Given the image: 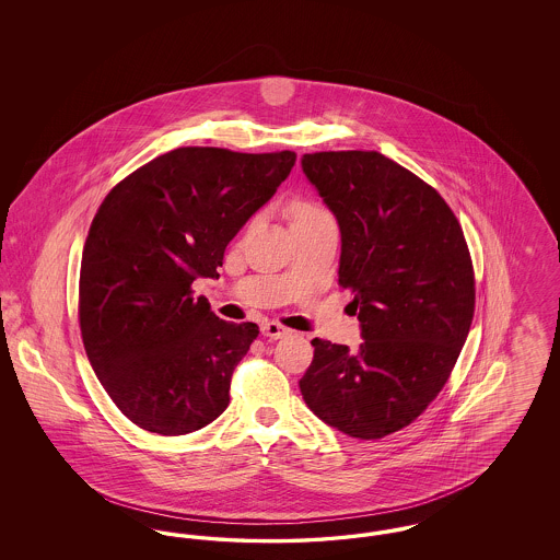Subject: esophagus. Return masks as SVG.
<instances>
[{
    "instance_id": "esophagus-1",
    "label": "esophagus",
    "mask_w": 560,
    "mask_h": 560,
    "mask_svg": "<svg viewBox=\"0 0 560 560\" xmlns=\"http://www.w3.org/2000/svg\"><path fill=\"white\" fill-rule=\"evenodd\" d=\"M260 331H262V336H267L270 340H279V338H283V336L290 334V329L283 327L281 323H277V320H265V323L260 325Z\"/></svg>"
}]
</instances>
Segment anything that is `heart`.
Returning <instances> with one entry per match:
<instances>
[{"instance_id":"heart-1","label":"heart","mask_w":560,"mask_h":560,"mask_svg":"<svg viewBox=\"0 0 560 560\" xmlns=\"http://www.w3.org/2000/svg\"><path fill=\"white\" fill-rule=\"evenodd\" d=\"M319 215H327L317 206L313 203H295L293 206V222H300V220H311V218H319Z\"/></svg>"}]
</instances>
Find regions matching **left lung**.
<instances>
[{"label":"left lung","mask_w":560,"mask_h":560,"mask_svg":"<svg viewBox=\"0 0 560 560\" xmlns=\"http://www.w3.org/2000/svg\"><path fill=\"white\" fill-rule=\"evenodd\" d=\"M336 215L338 283L361 323L359 348L313 340L300 380L308 409L348 436L372 441L411 424L445 386L475 315V272L445 199L375 151L302 158Z\"/></svg>","instance_id":"1"}]
</instances>
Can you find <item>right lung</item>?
<instances>
[{"label":"right lung","mask_w":560,"mask_h":560,"mask_svg":"<svg viewBox=\"0 0 560 560\" xmlns=\"http://www.w3.org/2000/svg\"><path fill=\"white\" fill-rule=\"evenodd\" d=\"M295 153L183 147L138 167L92 220L80 275L81 338L108 397L163 436L208 427L256 323L218 319L197 277L218 279L224 249L290 176Z\"/></svg>","instance_id":"obj_1"}]
</instances>
